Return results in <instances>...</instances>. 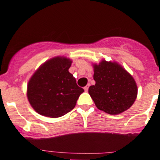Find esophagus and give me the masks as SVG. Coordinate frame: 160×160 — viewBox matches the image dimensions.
<instances>
[{"label":"esophagus","instance_id":"34e87169","mask_svg":"<svg viewBox=\"0 0 160 160\" xmlns=\"http://www.w3.org/2000/svg\"><path fill=\"white\" fill-rule=\"evenodd\" d=\"M89 87H90V83H88V84L87 86H85V87H84V90H85V92H88V91Z\"/></svg>","mask_w":160,"mask_h":160}]
</instances>
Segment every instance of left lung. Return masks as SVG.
<instances>
[{"instance_id":"obj_1","label":"left lung","mask_w":160,"mask_h":160,"mask_svg":"<svg viewBox=\"0 0 160 160\" xmlns=\"http://www.w3.org/2000/svg\"><path fill=\"white\" fill-rule=\"evenodd\" d=\"M95 84L89 95L98 110L109 114H119L132 107L137 96V86L130 73L116 62L102 60L93 64Z\"/></svg>"}]
</instances>
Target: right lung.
<instances>
[{
  "mask_svg": "<svg viewBox=\"0 0 160 160\" xmlns=\"http://www.w3.org/2000/svg\"><path fill=\"white\" fill-rule=\"evenodd\" d=\"M72 60L58 56L41 65L28 83L27 96L32 108L41 115L59 118L75 107L84 92L68 72Z\"/></svg>",
  "mask_w": 160,
  "mask_h": 160,
  "instance_id": "1",
  "label": "right lung"
}]
</instances>
